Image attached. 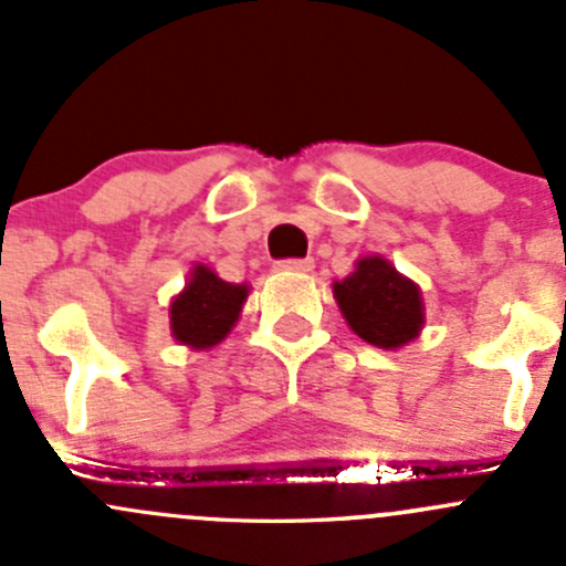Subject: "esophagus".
<instances>
[{
	"mask_svg": "<svg viewBox=\"0 0 566 566\" xmlns=\"http://www.w3.org/2000/svg\"><path fill=\"white\" fill-rule=\"evenodd\" d=\"M279 268H282V271L306 273V271H312V268H315V260H310V256H304V260H282V262H279Z\"/></svg>",
	"mask_w": 566,
	"mask_h": 566,
	"instance_id": "34e87169",
	"label": "esophagus"
}]
</instances>
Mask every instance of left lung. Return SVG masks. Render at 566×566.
<instances>
[{
  "mask_svg": "<svg viewBox=\"0 0 566 566\" xmlns=\"http://www.w3.org/2000/svg\"><path fill=\"white\" fill-rule=\"evenodd\" d=\"M336 304L347 325L375 347L405 345L416 339L424 323L419 287L380 256H364L356 271L334 282Z\"/></svg>",
  "mask_w": 566,
  "mask_h": 566,
  "instance_id": "8db88e82",
  "label": "left lung"
}]
</instances>
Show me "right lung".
I'll return each mask as SVG.
<instances>
[{"instance_id": "1", "label": "right lung", "mask_w": 566, "mask_h": 566, "mask_svg": "<svg viewBox=\"0 0 566 566\" xmlns=\"http://www.w3.org/2000/svg\"><path fill=\"white\" fill-rule=\"evenodd\" d=\"M247 295V284L221 282L213 271L197 265L191 282L169 306L175 339L197 347V350L219 345L235 325Z\"/></svg>"}]
</instances>
